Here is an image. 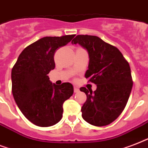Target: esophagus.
Masks as SVG:
<instances>
[{
  "label": "esophagus",
  "instance_id": "34e87169",
  "mask_svg": "<svg viewBox=\"0 0 148 148\" xmlns=\"http://www.w3.org/2000/svg\"><path fill=\"white\" fill-rule=\"evenodd\" d=\"M74 92H79V88H77V87L74 86Z\"/></svg>",
  "mask_w": 148,
  "mask_h": 148
}]
</instances>
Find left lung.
<instances>
[{"label": "left lung", "instance_id": "left-lung-1", "mask_svg": "<svg viewBox=\"0 0 148 148\" xmlns=\"http://www.w3.org/2000/svg\"><path fill=\"white\" fill-rule=\"evenodd\" d=\"M72 44H79L88 51L90 61L85 77L97 86L93 92L80 88L87 97L81 109L82 118L97 127L108 125L121 115L130 97V65L116 47L97 36L79 35Z\"/></svg>", "mask_w": 148, "mask_h": 148}]
</instances>
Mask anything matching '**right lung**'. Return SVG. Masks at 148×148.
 Segmentation results:
<instances>
[{
  "instance_id": "1",
  "label": "right lung",
  "mask_w": 148,
  "mask_h": 148,
  "mask_svg": "<svg viewBox=\"0 0 148 148\" xmlns=\"http://www.w3.org/2000/svg\"><path fill=\"white\" fill-rule=\"evenodd\" d=\"M75 35L44 37L26 47L11 70L12 94L27 120L42 127L58 123L64 102L73 94L69 82L60 86L51 82L48 74L55 69L54 54Z\"/></svg>"
}]
</instances>
